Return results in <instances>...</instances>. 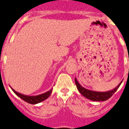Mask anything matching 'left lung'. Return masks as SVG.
<instances>
[{"label":"left lung","instance_id":"left-lung-1","mask_svg":"<svg viewBox=\"0 0 129 129\" xmlns=\"http://www.w3.org/2000/svg\"><path fill=\"white\" fill-rule=\"evenodd\" d=\"M122 81H121L118 86L111 90L107 91V92H96V91L90 90L86 89L85 88L83 87L77 81V79L75 77V83H76V86H77V88L79 92H80L81 94L83 96L85 97L86 98L95 101H104L109 100L110 97L116 92V90L119 87Z\"/></svg>","mask_w":129,"mask_h":129}]
</instances>
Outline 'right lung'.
Wrapping results in <instances>:
<instances>
[{
    "mask_svg": "<svg viewBox=\"0 0 129 129\" xmlns=\"http://www.w3.org/2000/svg\"><path fill=\"white\" fill-rule=\"evenodd\" d=\"M11 90L13 91L15 94L17 95L18 97H19L20 98L22 99V100L25 101L27 103H29L30 104H37L39 103H41L42 101H44L45 100L48 98L50 95L51 93L52 92V89H50L48 92H45V93H43L42 94H40V95H24V94H20L19 92H16L13 88L11 87Z\"/></svg>",
    "mask_w": 129,
    "mask_h": 129,
    "instance_id": "right-lung-1",
    "label": "right lung"
}]
</instances>
